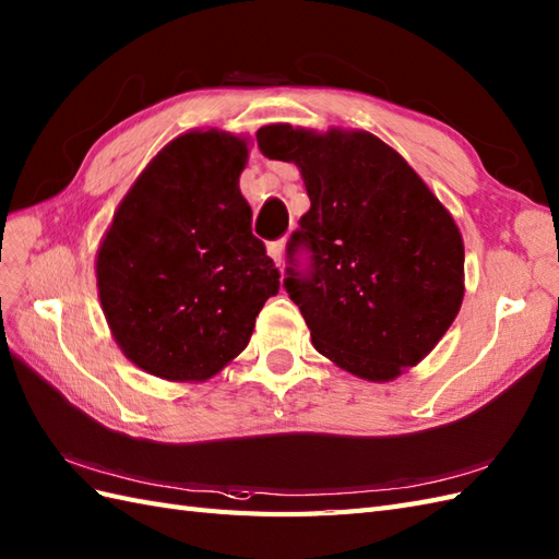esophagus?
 <instances>
[{
	"label": "esophagus",
	"mask_w": 559,
	"mask_h": 559,
	"mask_svg": "<svg viewBox=\"0 0 559 559\" xmlns=\"http://www.w3.org/2000/svg\"><path fill=\"white\" fill-rule=\"evenodd\" d=\"M267 253H270L272 261L277 263V267H282V261H284V239L267 243Z\"/></svg>",
	"instance_id": "34e87169"
}]
</instances>
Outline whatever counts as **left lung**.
Returning a JSON list of instances; mask_svg holds the SVG:
<instances>
[{
	"instance_id": "left-lung-1",
	"label": "left lung",
	"mask_w": 559,
	"mask_h": 559,
	"mask_svg": "<svg viewBox=\"0 0 559 559\" xmlns=\"http://www.w3.org/2000/svg\"><path fill=\"white\" fill-rule=\"evenodd\" d=\"M267 158L301 170L310 211L289 255L312 251L284 287L312 346L367 382H391L425 360L465 296V243L453 215L386 142L365 130L287 122L255 132Z\"/></svg>"
}]
</instances>
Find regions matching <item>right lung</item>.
I'll use <instances>...</instances> for the list:
<instances>
[{
	"label": "right lung",
	"mask_w": 559,
	"mask_h": 559,
	"mask_svg": "<svg viewBox=\"0 0 559 559\" xmlns=\"http://www.w3.org/2000/svg\"><path fill=\"white\" fill-rule=\"evenodd\" d=\"M249 140L189 130L148 160L97 251L104 318L122 356L166 382H206L247 348L280 272L239 192Z\"/></svg>",
	"instance_id": "obj_1"
}]
</instances>
